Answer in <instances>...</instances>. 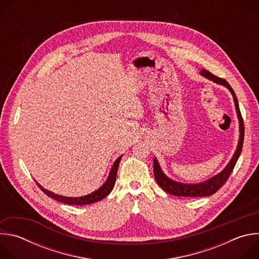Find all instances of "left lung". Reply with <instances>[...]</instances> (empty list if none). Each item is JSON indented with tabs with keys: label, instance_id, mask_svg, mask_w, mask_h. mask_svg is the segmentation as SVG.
Masks as SVG:
<instances>
[{
	"label": "left lung",
	"instance_id": "1",
	"mask_svg": "<svg viewBox=\"0 0 259 259\" xmlns=\"http://www.w3.org/2000/svg\"><path fill=\"white\" fill-rule=\"evenodd\" d=\"M201 73H202V76H204L205 78H208L209 80H211V81H213L217 84L225 85L232 92L234 100H235V104H236L238 118H239V121H240V132H241L240 140H239L237 151H236L233 159L229 163V165L219 174H217L216 176L210 178L209 180H207L205 182H201V183H198V184H184V183H179V182H176V181H173V180L169 179L162 172L157 159H155L154 160L155 179H156V181H157L159 186L166 193H168L170 195H173V196H178V197H207V196H211V195L215 194L229 179V177L232 174V172H233V170L236 166V163H237V161H238V159L241 155L242 149H243L245 127H244L243 118H242V115H241V112H240L238 99L236 97V94H235L233 88L231 87V85L225 79H221L219 77L214 76L213 73H211L210 71H208L206 69H202Z\"/></svg>",
	"mask_w": 259,
	"mask_h": 259
}]
</instances>
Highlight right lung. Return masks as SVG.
Returning a JSON list of instances; mask_svg holds the SVG:
<instances>
[{
	"instance_id": "1",
	"label": "right lung",
	"mask_w": 259,
	"mask_h": 259,
	"mask_svg": "<svg viewBox=\"0 0 259 259\" xmlns=\"http://www.w3.org/2000/svg\"><path fill=\"white\" fill-rule=\"evenodd\" d=\"M121 157H119L117 159V161L115 162L112 170H110V173H109V176L107 178V180L105 181V183L103 184V186L97 190L96 192H93L92 194L90 195H87V196H84V197H80V198H67V197H62V196H59V195H55L45 189H43L40 184H38V187L43 191L44 194H46L48 197L58 201V202H61V203H64V204H68V205H88V204H92V203H95L97 201H100L102 200L103 198H105L110 192H112V190L114 189L115 187V182H116V177H117V172H118V168H119V164L121 162Z\"/></svg>"
}]
</instances>
